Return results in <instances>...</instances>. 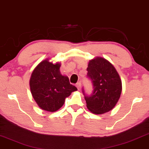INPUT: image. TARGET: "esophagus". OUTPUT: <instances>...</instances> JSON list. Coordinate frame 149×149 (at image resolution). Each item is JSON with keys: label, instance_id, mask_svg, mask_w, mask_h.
I'll return each instance as SVG.
<instances>
[{"label": "esophagus", "instance_id": "obj_1", "mask_svg": "<svg viewBox=\"0 0 149 149\" xmlns=\"http://www.w3.org/2000/svg\"><path fill=\"white\" fill-rule=\"evenodd\" d=\"M76 87H77V89H78L79 91L81 90V83H80V82H79V83H77L76 84Z\"/></svg>", "mask_w": 149, "mask_h": 149}]
</instances>
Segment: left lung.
<instances>
[{"label":"left lung","mask_w":149,"mask_h":149,"mask_svg":"<svg viewBox=\"0 0 149 149\" xmlns=\"http://www.w3.org/2000/svg\"><path fill=\"white\" fill-rule=\"evenodd\" d=\"M87 70L94 88L91 96L85 97L87 109L96 115L107 113L116 106L121 95L120 75L110 62L101 56L90 60Z\"/></svg>","instance_id":"8db88e82"}]
</instances>
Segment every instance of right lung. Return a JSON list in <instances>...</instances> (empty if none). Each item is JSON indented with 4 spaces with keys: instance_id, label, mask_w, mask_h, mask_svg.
I'll list each match as a JSON object with an SVG mask.
<instances>
[{
    "instance_id": "add662e5",
    "label": "right lung",
    "mask_w": 149,
    "mask_h": 149,
    "mask_svg": "<svg viewBox=\"0 0 149 149\" xmlns=\"http://www.w3.org/2000/svg\"><path fill=\"white\" fill-rule=\"evenodd\" d=\"M50 58L43 60L31 73L29 87L33 100L39 107L48 112H54L62 107L65 99L76 91L67 76L60 73L61 63H54Z\"/></svg>"
}]
</instances>
